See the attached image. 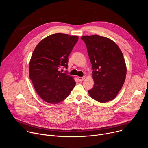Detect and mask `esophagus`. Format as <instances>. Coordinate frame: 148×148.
Instances as JSON below:
<instances>
[{"label":"esophagus","instance_id":"esophagus-1","mask_svg":"<svg viewBox=\"0 0 148 148\" xmlns=\"http://www.w3.org/2000/svg\"><path fill=\"white\" fill-rule=\"evenodd\" d=\"M85 78H86L85 76H83V77H78V80H79V81H83L84 79H85Z\"/></svg>","mask_w":148,"mask_h":148}]
</instances>
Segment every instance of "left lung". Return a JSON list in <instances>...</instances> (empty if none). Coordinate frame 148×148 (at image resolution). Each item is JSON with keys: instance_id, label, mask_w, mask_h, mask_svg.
<instances>
[{"instance_id": "1", "label": "left lung", "mask_w": 148, "mask_h": 148, "mask_svg": "<svg viewBox=\"0 0 148 148\" xmlns=\"http://www.w3.org/2000/svg\"><path fill=\"white\" fill-rule=\"evenodd\" d=\"M85 43L92 64L94 87L91 97L99 102L114 99L125 80L126 67L120 49L111 39L98 35L81 37Z\"/></svg>"}]
</instances>
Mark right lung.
Segmentation results:
<instances>
[{"label": "right lung", "instance_id": "right-lung-1", "mask_svg": "<svg viewBox=\"0 0 148 148\" xmlns=\"http://www.w3.org/2000/svg\"><path fill=\"white\" fill-rule=\"evenodd\" d=\"M77 36L56 33L42 40L36 47L29 63V77L40 98L50 103L65 99L76 82L60 69L68 67L69 56L77 42Z\"/></svg>", "mask_w": 148, "mask_h": 148}]
</instances>
